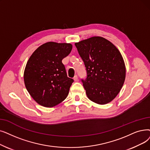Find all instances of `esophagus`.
<instances>
[{
	"instance_id": "1",
	"label": "esophagus",
	"mask_w": 150,
	"mask_h": 150,
	"mask_svg": "<svg viewBox=\"0 0 150 150\" xmlns=\"http://www.w3.org/2000/svg\"><path fill=\"white\" fill-rule=\"evenodd\" d=\"M74 80L75 81H77L79 80V79H78V76L77 75H75V76L74 77Z\"/></svg>"
}]
</instances>
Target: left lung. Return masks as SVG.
I'll use <instances>...</instances> for the list:
<instances>
[{"mask_svg":"<svg viewBox=\"0 0 150 150\" xmlns=\"http://www.w3.org/2000/svg\"><path fill=\"white\" fill-rule=\"evenodd\" d=\"M86 67L81 79L91 101L104 105L113 100L122 88L126 67L120 51L105 38L93 37L75 43Z\"/></svg>","mask_w":150,"mask_h":150,"instance_id":"1","label":"left lung"}]
</instances>
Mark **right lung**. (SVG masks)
I'll return each mask as SVG.
<instances>
[{"label": "right lung", "mask_w": 150, "mask_h": 150, "mask_svg": "<svg viewBox=\"0 0 150 150\" xmlns=\"http://www.w3.org/2000/svg\"><path fill=\"white\" fill-rule=\"evenodd\" d=\"M72 49L70 43H45L29 57L24 72L25 88L39 105L53 107L66 99L74 80L62 62Z\"/></svg>", "instance_id": "obj_1"}]
</instances>
